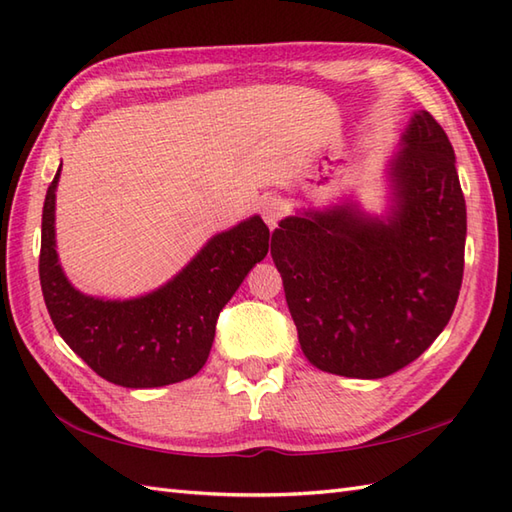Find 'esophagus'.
I'll use <instances>...</instances> for the list:
<instances>
[{
    "instance_id": "esophagus-1",
    "label": "esophagus",
    "mask_w": 512,
    "mask_h": 512,
    "mask_svg": "<svg viewBox=\"0 0 512 512\" xmlns=\"http://www.w3.org/2000/svg\"><path fill=\"white\" fill-rule=\"evenodd\" d=\"M260 212H263V219L269 225V230H276L278 221L282 219V214H285V206H282V201L276 197H267L263 201V206H260Z\"/></svg>"
}]
</instances>
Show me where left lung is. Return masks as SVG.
Here are the masks:
<instances>
[{
	"mask_svg": "<svg viewBox=\"0 0 512 512\" xmlns=\"http://www.w3.org/2000/svg\"><path fill=\"white\" fill-rule=\"evenodd\" d=\"M385 219L352 203L282 219L271 258L304 357L352 379H381L434 344L456 309L467 206L453 146L418 111L390 162Z\"/></svg>",
	"mask_w": 512,
	"mask_h": 512,
	"instance_id": "left-lung-1",
	"label": "left lung"
}]
</instances>
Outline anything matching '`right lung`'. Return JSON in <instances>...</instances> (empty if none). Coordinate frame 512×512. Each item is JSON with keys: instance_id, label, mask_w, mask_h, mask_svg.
I'll use <instances>...</instances> for the list:
<instances>
[{"instance_id": "1", "label": "right lung", "mask_w": 512, "mask_h": 512, "mask_svg": "<svg viewBox=\"0 0 512 512\" xmlns=\"http://www.w3.org/2000/svg\"><path fill=\"white\" fill-rule=\"evenodd\" d=\"M61 168L43 203L39 278L56 331L89 368L122 388H162L206 366L223 306L269 252V227L252 217L212 236L164 287L133 300L76 291L59 265L54 201Z\"/></svg>"}]
</instances>
